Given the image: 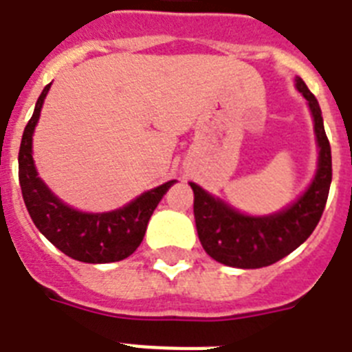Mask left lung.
<instances>
[{
    "label": "left lung",
    "instance_id": "left-lung-1",
    "mask_svg": "<svg viewBox=\"0 0 352 352\" xmlns=\"http://www.w3.org/2000/svg\"><path fill=\"white\" fill-rule=\"evenodd\" d=\"M296 88L309 102L320 157L315 181L295 204L275 215L248 217L190 182L195 195L193 215L199 241L206 253L221 264L241 270L275 264L304 244L322 219L333 179L331 144L316 97L300 77H296Z\"/></svg>",
    "mask_w": 352,
    "mask_h": 352
}]
</instances>
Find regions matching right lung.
<instances>
[{
  "instance_id": "right-lung-1",
  "label": "right lung",
  "mask_w": 352,
  "mask_h": 352,
  "mask_svg": "<svg viewBox=\"0 0 352 352\" xmlns=\"http://www.w3.org/2000/svg\"><path fill=\"white\" fill-rule=\"evenodd\" d=\"M48 88L50 85L45 87L37 99L19 146V184L23 201L37 230L65 255L87 264L119 262L139 248L151 213L175 181L157 186L137 197L122 210L110 213H82L63 204L37 177L32 161V133Z\"/></svg>"
}]
</instances>
